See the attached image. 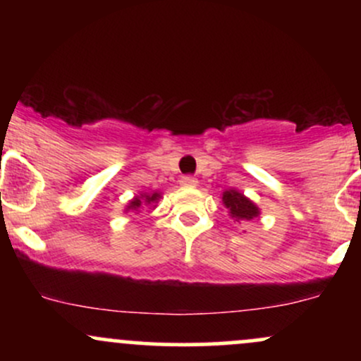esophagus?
Returning <instances> with one entry per match:
<instances>
[{"instance_id": "esophagus-1", "label": "esophagus", "mask_w": 361, "mask_h": 361, "mask_svg": "<svg viewBox=\"0 0 361 361\" xmlns=\"http://www.w3.org/2000/svg\"><path fill=\"white\" fill-rule=\"evenodd\" d=\"M180 183L183 186H197L198 181H197V178L192 176V175H185V176L180 178Z\"/></svg>"}]
</instances>
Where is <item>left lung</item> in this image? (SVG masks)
Segmentation results:
<instances>
[{"label":"left lung","instance_id":"obj_1","mask_svg":"<svg viewBox=\"0 0 361 361\" xmlns=\"http://www.w3.org/2000/svg\"><path fill=\"white\" fill-rule=\"evenodd\" d=\"M222 202L224 205L229 209V212L233 217H235L239 221V219H246V221H251V219L258 217L259 210L258 207H256L250 198L244 197L243 193L235 192V190H229V192H224L222 195Z\"/></svg>","mask_w":361,"mask_h":361}]
</instances>
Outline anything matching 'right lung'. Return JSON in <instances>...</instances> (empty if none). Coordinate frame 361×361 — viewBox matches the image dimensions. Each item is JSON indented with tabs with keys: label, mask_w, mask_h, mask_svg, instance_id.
Returning <instances> with one entry per match:
<instances>
[{
	"label": "right lung",
	"mask_w": 361,
	"mask_h": 361,
	"mask_svg": "<svg viewBox=\"0 0 361 361\" xmlns=\"http://www.w3.org/2000/svg\"><path fill=\"white\" fill-rule=\"evenodd\" d=\"M142 197H144V200H142V198L135 197L134 200L130 202V205H128V209H132V210H139V209H140V205H142V204H152V202H156L157 198H159V193L142 195Z\"/></svg>",
	"instance_id": "1"
}]
</instances>
